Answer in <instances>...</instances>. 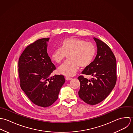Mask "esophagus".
<instances>
[{"label":"esophagus","mask_w":133,"mask_h":133,"mask_svg":"<svg viewBox=\"0 0 133 133\" xmlns=\"http://www.w3.org/2000/svg\"><path fill=\"white\" fill-rule=\"evenodd\" d=\"M65 79L67 80V81H69V80H71L72 78H69V77H66Z\"/></svg>","instance_id":"1"}]
</instances>
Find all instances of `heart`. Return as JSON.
Here are the masks:
<instances>
[{
  "mask_svg": "<svg viewBox=\"0 0 133 133\" xmlns=\"http://www.w3.org/2000/svg\"><path fill=\"white\" fill-rule=\"evenodd\" d=\"M96 54V47L91 42L80 38H68L62 43V48L55 49L51 55L53 61L59 63L68 55L69 61L61 65L58 72L67 77L74 76L79 67L88 66Z\"/></svg>",
  "mask_w": 133,
  "mask_h": 133,
  "instance_id": "1",
  "label": "heart"
}]
</instances>
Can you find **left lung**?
Returning <instances> with one entry per match:
<instances>
[{
    "label": "left lung",
    "mask_w": 133,
    "mask_h": 133,
    "mask_svg": "<svg viewBox=\"0 0 133 133\" xmlns=\"http://www.w3.org/2000/svg\"><path fill=\"white\" fill-rule=\"evenodd\" d=\"M98 48L94 61L82 72L90 76L88 80L83 76L80 81L79 96L85 103L95 105L103 101L114 88L117 81L116 59L111 49L102 41L94 37Z\"/></svg>",
    "instance_id": "8db88e82"
}]
</instances>
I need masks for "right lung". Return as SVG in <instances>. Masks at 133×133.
I'll use <instances>...</instances> for the list:
<instances>
[{
    "label": "right lung",
    "mask_w": 133,
    "mask_h": 133,
    "mask_svg": "<svg viewBox=\"0 0 133 133\" xmlns=\"http://www.w3.org/2000/svg\"><path fill=\"white\" fill-rule=\"evenodd\" d=\"M41 38L25 48L18 60L21 87L28 98L37 106L47 107L57 100L65 83L64 76L49 78L56 68L47 52V42Z\"/></svg>",
    "instance_id": "1"
}]
</instances>
